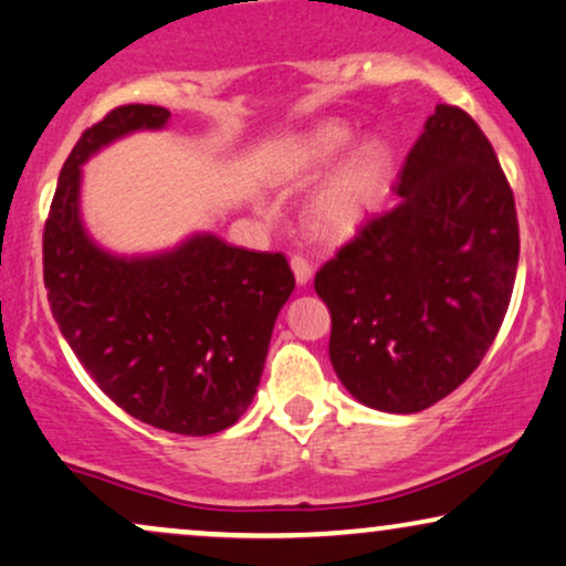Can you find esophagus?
<instances>
[{
    "label": "esophagus",
    "mask_w": 566,
    "mask_h": 566,
    "mask_svg": "<svg viewBox=\"0 0 566 566\" xmlns=\"http://www.w3.org/2000/svg\"><path fill=\"white\" fill-rule=\"evenodd\" d=\"M291 270H294L298 285H306V283L312 281V275H315V270H312V264L306 262L304 256H298V254L291 256Z\"/></svg>",
    "instance_id": "34e87169"
}]
</instances>
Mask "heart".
<instances>
[{
    "instance_id": "1",
    "label": "heart",
    "mask_w": 566,
    "mask_h": 566,
    "mask_svg": "<svg viewBox=\"0 0 566 566\" xmlns=\"http://www.w3.org/2000/svg\"><path fill=\"white\" fill-rule=\"evenodd\" d=\"M354 134L340 125H325L302 146L304 170L331 165L352 144ZM388 186V159L378 144H365L325 180L312 201V214L325 233H354L380 205Z\"/></svg>"
}]
</instances>
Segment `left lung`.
Here are the masks:
<instances>
[{"mask_svg":"<svg viewBox=\"0 0 566 566\" xmlns=\"http://www.w3.org/2000/svg\"><path fill=\"white\" fill-rule=\"evenodd\" d=\"M399 205L315 275L331 361L354 399L415 415L475 373L512 298L514 193L464 109L438 104L401 167Z\"/></svg>","mask_w":566,"mask_h":566,"instance_id":"8db88e82","label":"left lung"}]
</instances>
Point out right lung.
Here are the masks:
<instances>
[{
    "instance_id": "right-lung-1",
    "label": "right lung",
    "mask_w": 566,
    "mask_h": 566,
    "mask_svg": "<svg viewBox=\"0 0 566 566\" xmlns=\"http://www.w3.org/2000/svg\"><path fill=\"white\" fill-rule=\"evenodd\" d=\"M170 113L125 104L83 130L44 226V285L73 354L130 417L180 436L239 422L260 386L277 312L294 291L283 254L197 233L176 249L120 256L81 220V165Z\"/></svg>"
}]
</instances>
